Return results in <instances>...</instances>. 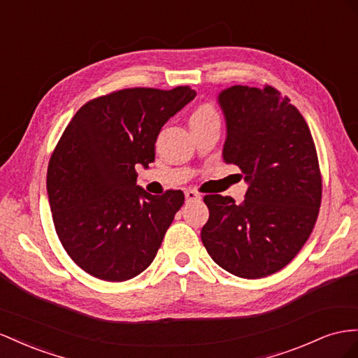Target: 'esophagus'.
I'll return each instance as SVG.
<instances>
[{"instance_id": "34e87169", "label": "esophagus", "mask_w": 358, "mask_h": 358, "mask_svg": "<svg viewBox=\"0 0 358 358\" xmlns=\"http://www.w3.org/2000/svg\"><path fill=\"white\" fill-rule=\"evenodd\" d=\"M185 199H187V201H194V200L200 199V194L194 189H185Z\"/></svg>"}]
</instances>
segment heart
Returning <instances> with one entry per match:
<instances>
[{
  "label": "heart",
  "mask_w": 358,
  "mask_h": 358,
  "mask_svg": "<svg viewBox=\"0 0 358 358\" xmlns=\"http://www.w3.org/2000/svg\"><path fill=\"white\" fill-rule=\"evenodd\" d=\"M209 119H218V113L212 103H201L191 114V122L197 120H209Z\"/></svg>",
  "instance_id": "obj_1"
}]
</instances>
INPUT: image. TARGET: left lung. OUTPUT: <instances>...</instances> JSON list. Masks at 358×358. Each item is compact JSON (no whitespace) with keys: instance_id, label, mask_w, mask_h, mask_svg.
<instances>
[{"instance_id":"obj_1","label":"left lung","mask_w":358,"mask_h":358,"mask_svg":"<svg viewBox=\"0 0 358 358\" xmlns=\"http://www.w3.org/2000/svg\"><path fill=\"white\" fill-rule=\"evenodd\" d=\"M227 138L223 157L248 183L245 200L205 196L201 243L230 274L262 278L285 268L315 227L322 178L304 117L271 85H234L218 96Z\"/></svg>"}]
</instances>
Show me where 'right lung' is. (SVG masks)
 I'll return each instance as SVG.
<instances>
[{
    "mask_svg": "<svg viewBox=\"0 0 358 358\" xmlns=\"http://www.w3.org/2000/svg\"><path fill=\"white\" fill-rule=\"evenodd\" d=\"M194 96L188 85L123 89L84 103L66 127L46 188L60 243L85 273L124 282L155 259L185 196L149 194L135 183V166L155 161L164 123Z\"/></svg>",
    "mask_w": 358,
    "mask_h": 358,
    "instance_id": "right-lung-1",
    "label": "right lung"
}]
</instances>
